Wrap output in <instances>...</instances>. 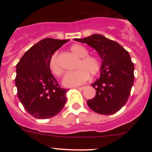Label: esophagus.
Masks as SVG:
<instances>
[{
  "label": "esophagus",
  "instance_id": "1",
  "mask_svg": "<svg viewBox=\"0 0 152 152\" xmlns=\"http://www.w3.org/2000/svg\"><path fill=\"white\" fill-rule=\"evenodd\" d=\"M77 88H78L79 90H84V88H85V87H78Z\"/></svg>",
  "mask_w": 152,
  "mask_h": 152
}]
</instances>
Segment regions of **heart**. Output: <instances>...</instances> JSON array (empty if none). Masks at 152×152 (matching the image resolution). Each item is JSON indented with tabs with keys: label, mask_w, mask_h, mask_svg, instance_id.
Returning <instances> with one entry per match:
<instances>
[{
	"label": "heart",
	"mask_w": 152,
	"mask_h": 152,
	"mask_svg": "<svg viewBox=\"0 0 152 152\" xmlns=\"http://www.w3.org/2000/svg\"><path fill=\"white\" fill-rule=\"evenodd\" d=\"M74 55L80 58L76 64L75 72H69L64 75L62 83L66 87H76L85 83L91 77L96 76L100 71L101 63L97 57L88 56V51L85 47L79 44H75L70 48ZM49 68L52 74L59 77L62 75L63 70L58 61V53L52 55L49 60Z\"/></svg>",
	"instance_id": "heart-1"
}]
</instances>
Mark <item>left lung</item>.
Masks as SVG:
<instances>
[{
    "instance_id": "1",
    "label": "left lung",
    "mask_w": 152,
    "mask_h": 152,
    "mask_svg": "<svg viewBox=\"0 0 152 152\" xmlns=\"http://www.w3.org/2000/svg\"><path fill=\"white\" fill-rule=\"evenodd\" d=\"M75 40L94 48L102 59L100 77L91 84L96 95L87 101L88 107L99 114L116 113L128 100L134 83V64L129 52L102 35Z\"/></svg>"
}]
</instances>
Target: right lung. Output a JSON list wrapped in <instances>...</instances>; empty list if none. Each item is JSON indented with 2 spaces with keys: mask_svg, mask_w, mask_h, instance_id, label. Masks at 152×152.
Listing matches in <instances>:
<instances>
[{
  "mask_svg": "<svg viewBox=\"0 0 152 152\" xmlns=\"http://www.w3.org/2000/svg\"><path fill=\"white\" fill-rule=\"evenodd\" d=\"M68 39L46 38L33 45L17 64L15 84L18 98L36 119L57 115L66 103L68 90L61 88L49 68V60Z\"/></svg>",
  "mask_w": 152,
  "mask_h": 152,
  "instance_id": "obj_1",
  "label": "right lung"
}]
</instances>
